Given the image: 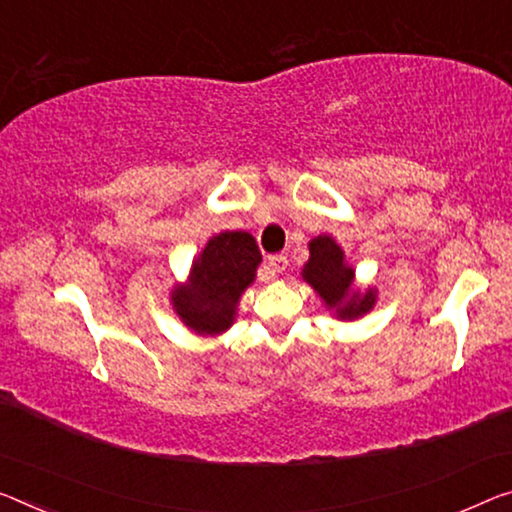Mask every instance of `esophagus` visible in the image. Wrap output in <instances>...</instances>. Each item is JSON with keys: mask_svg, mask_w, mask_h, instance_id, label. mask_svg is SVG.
<instances>
[{"mask_svg": "<svg viewBox=\"0 0 512 512\" xmlns=\"http://www.w3.org/2000/svg\"><path fill=\"white\" fill-rule=\"evenodd\" d=\"M267 267H270L272 274H281L288 267V256L286 254H274L267 258Z\"/></svg>", "mask_w": 512, "mask_h": 512, "instance_id": "1", "label": "esophagus"}]
</instances>
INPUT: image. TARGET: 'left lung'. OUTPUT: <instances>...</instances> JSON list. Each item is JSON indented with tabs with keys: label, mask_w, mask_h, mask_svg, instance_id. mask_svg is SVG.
<instances>
[{
	"label": "left lung",
	"mask_w": 512,
	"mask_h": 512,
	"mask_svg": "<svg viewBox=\"0 0 512 512\" xmlns=\"http://www.w3.org/2000/svg\"><path fill=\"white\" fill-rule=\"evenodd\" d=\"M309 263L304 265L302 279L316 290L325 300L329 309L341 320H355L373 309L375 290L368 288L366 293L352 288L355 270L345 263L343 249L336 245L329 235H318L309 242Z\"/></svg>",
	"instance_id": "8db88e82"
}]
</instances>
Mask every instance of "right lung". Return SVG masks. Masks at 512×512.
I'll return each mask as SVG.
<instances>
[{"label": "right lung", "mask_w": 512, "mask_h": 512, "mask_svg": "<svg viewBox=\"0 0 512 512\" xmlns=\"http://www.w3.org/2000/svg\"><path fill=\"white\" fill-rule=\"evenodd\" d=\"M261 251L247 231H224L208 240L192 263L190 281L171 293L174 311L192 332L215 336L235 320L240 295L254 283Z\"/></svg>", "instance_id": "add662e5"}]
</instances>
